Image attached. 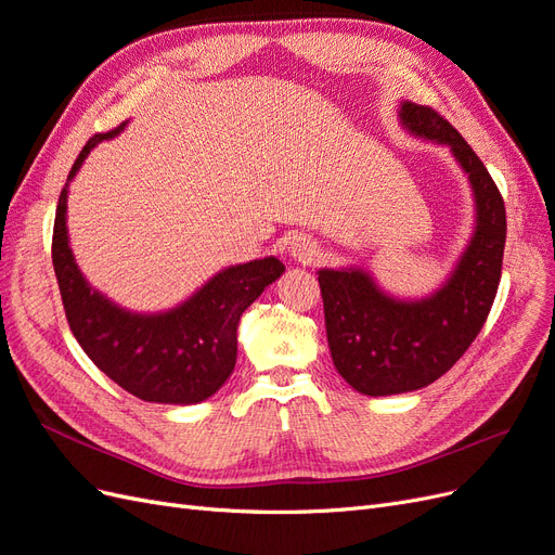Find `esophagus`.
<instances>
[{
  "mask_svg": "<svg viewBox=\"0 0 555 555\" xmlns=\"http://www.w3.org/2000/svg\"><path fill=\"white\" fill-rule=\"evenodd\" d=\"M289 257L298 263H312L317 257H319V245L312 241V238H306V236H298L289 243Z\"/></svg>",
  "mask_w": 555,
  "mask_h": 555,
  "instance_id": "esophagus-1",
  "label": "esophagus"
}]
</instances>
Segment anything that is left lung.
Listing matches in <instances>:
<instances>
[{
	"mask_svg": "<svg viewBox=\"0 0 555 555\" xmlns=\"http://www.w3.org/2000/svg\"><path fill=\"white\" fill-rule=\"evenodd\" d=\"M398 115L414 137L449 145L473 188L477 224L456 268L426 298H393L363 268L319 271L333 363L363 396L424 389L465 354L491 312L507 238L505 201L461 133L428 106L402 102Z\"/></svg>",
	"mask_w": 555,
	"mask_h": 555,
	"instance_id": "8db88e82",
	"label": "left lung"
}]
</instances>
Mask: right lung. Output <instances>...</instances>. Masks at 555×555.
<instances>
[{
    "instance_id": "1",
    "label": "right lung",
    "mask_w": 555,
    "mask_h": 555,
    "mask_svg": "<svg viewBox=\"0 0 555 555\" xmlns=\"http://www.w3.org/2000/svg\"><path fill=\"white\" fill-rule=\"evenodd\" d=\"M125 125L94 137L80 150L69 180L90 150L117 137ZM66 194L57 201L53 266L66 322L99 371L145 402L194 405L222 389L238 354L241 314L273 284L284 263L275 257L229 266L169 312L139 314L115 306L78 271L66 233Z\"/></svg>"
}]
</instances>
